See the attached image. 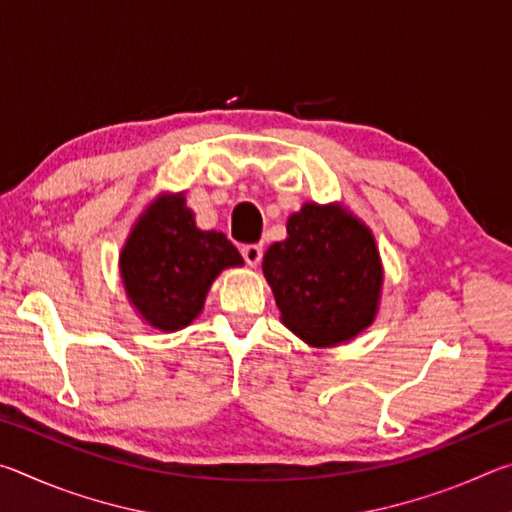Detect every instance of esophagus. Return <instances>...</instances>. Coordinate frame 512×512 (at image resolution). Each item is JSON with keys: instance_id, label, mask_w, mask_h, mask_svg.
<instances>
[{"instance_id": "esophagus-1", "label": "esophagus", "mask_w": 512, "mask_h": 512, "mask_svg": "<svg viewBox=\"0 0 512 512\" xmlns=\"http://www.w3.org/2000/svg\"><path fill=\"white\" fill-rule=\"evenodd\" d=\"M241 255H244L246 264L248 266H257L259 262H262V255H264V248L259 244H248L241 248Z\"/></svg>"}]
</instances>
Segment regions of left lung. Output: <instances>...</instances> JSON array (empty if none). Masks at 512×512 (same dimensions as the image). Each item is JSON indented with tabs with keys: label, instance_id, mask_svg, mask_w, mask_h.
Here are the masks:
<instances>
[{
	"label": "left lung",
	"instance_id": "left-lung-1",
	"mask_svg": "<svg viewBox=\"0 0 512 512\" xmlns=\"http://www.w3.org/2000/svg\"><path fill=\"white\" fill-rule=\"evenodd\" d=\"M262 268L282 323L314 348L354 339L377 316L384 268L375 237L341 205H302Z\"/></svg>",
	"mask_w": 512,
	"mask_h": 512
}]
</instances>
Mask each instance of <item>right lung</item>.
I'll list each match as a JSON object with an SVG mask.
<instances>
[{"instance_id":"right-lung-1","label":"right lung","mask_w":512,"mask_h":512,"mask_svg":"<svg viewBox=\"0 0 512 512\" xmlns=\"http://www.w3.org/2000/svg\"><path fill=\"white\" fill-rule=\"evenodd\" d=\"M223 232L196 228L183 194H162L135 221L119 255L126 296L146 323L162 332L187 327L223 268L241 266Z\"/></svg>"}]
</instances>
